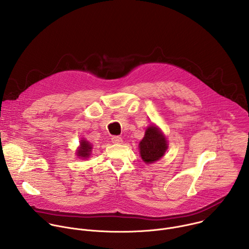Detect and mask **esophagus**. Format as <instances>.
Listing matches in <instances>:
<instances>
[{"instance_id": "obj_1", "label": "esophagus", "mask_w": 249, "mask_h": 249, "mask_svg": "<svg viewBox=\"0 0 249 249\" xmlns=\"http://www.w3.org/2000/svg\"><path fill=\"white\" fill-rule=\"evenodd\" d=\"M111 142L113 144H121L122 143V138L119 136H113L111 138Z\"/></svg>"}]
</instances>
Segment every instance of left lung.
Masks as SVG:
<instances>
[{
    "instance_id": "8db88e82",
    "label": "left lung",
    "mask_w": 249,
    "mask_h": 249,
    "mask_svg": "<svg viewBox=\"0 0 249 249\" xmlns=\"http://www.w3.org/2000/svg\"><path fill=\"white\" fill-rule=\"evenodd\" d=\"M167 147L165 137L155 125L147 128L145 137L139 144L141 158L146 163H153L160 160L164 156Z\"/></svg>"
}]
</instances>
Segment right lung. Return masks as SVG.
Wrapping results in <instances>:
<instances>
[{
	"instance_id": "1",
	"label": "right lung",
	"mask_w": 249,
	"mask_h": 249,
	"mask_svg": "<svg viewBox=\"0 0 249 249\" xmlns=\"http://www.w3.org/2000/svg\"><path fill=\"white\" fill-rule=\"evenodd\" d=\"M91 150H92V146L90 145L89 142H88L87 140H82L80 143V147L78 148V152H77V156L80 159L86 160L88 159L91 154Z\"/></svg>"
}]
</instances>
